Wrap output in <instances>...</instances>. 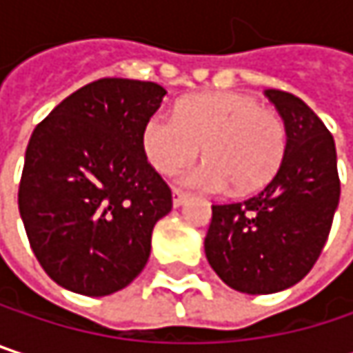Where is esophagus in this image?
<instances>
[{"mask_svg":"<svg viewBox=\"0 0 353 353\" xmlns=\"http://www.w3.org/2000/svg\"><path fill=\"white\" fill-rule=\"evenodd\" d=\"M172 196H174V206H176V208H179V206L185 202V198H188V196H185L181 190H177V188H174V190H172Z\"/></svg>","mask_w":353,"mask_h":353,"instance_id":"1","label":"esophagus"}]
</instances>
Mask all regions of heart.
I'll use <instances>...</instances> for the list:
<instances>
[{
    "label": "heart",
    "instance_id": "b5f03b06",
    "mask_svg": "<svg viewBox=\"0 0 353 353\" xmlns=\"http://www.w3.org/2000/svg\"><path fill=\"white\" fill-rule=\"evenodd\" d=\"M143 151L159 174L190 163L204 145V163L177 174V181L204 192L233 185L247 192L278 172L286 151L282 118L257 100L233 94H200L183 100L176 116L157 112L143 126Z\"/></svg>",
    "mask_w": 353,
    "mask_h": 353
}]
</instances>
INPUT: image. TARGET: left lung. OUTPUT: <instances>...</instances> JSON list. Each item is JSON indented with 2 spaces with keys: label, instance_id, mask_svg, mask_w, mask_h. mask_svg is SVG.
<instances>
[{
  "label": "left lung",
  "instance_id": "left-lung-1",
  "mask_svg": "<svg viewBox=\"0 0 353 353\" xmlns=\"http://www.w3.org/2000/svg\"><path fill=\"white\" fill-rule=\"evenodd\" d=\"M286 126L274 179L255 196L214 204L204 239L210 268L231 288L272 294L301 282L321 255L339 204L335 143L301 98L265 90Z\"/></svg>",
  "mask_w": 353,
  "mask_h": 353
}]
</instances>
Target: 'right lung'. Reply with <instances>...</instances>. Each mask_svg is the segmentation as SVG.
Segmentation results:
<instances>
[{"label":"right lung","mask_w":353,"mask_h":353,"mask_svg":"<svg viewBox=\"0 0 353 353\" xmlns=\"http://www.w3.org/2000/svg\"><path fill=\"white\" fill-rule=\"evenodd\" d=\"M168 92L106 77L65 98L34 128L18 206L42 270L63 288L106 296L145 268L172 190L143 151V126Z\"/></svg>","instance_id":"obj_1"}]
</instances>
